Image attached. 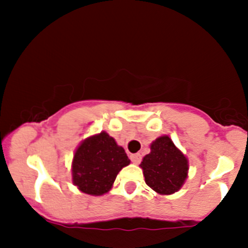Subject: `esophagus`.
Wrapping results in <instances>:
<instances>
[{
	"mask_svg": "<svg viewBox=\"0 0 248 248\" xmlns=\"http://www.w3.org/2000/svg\"><path fill=\"white\" fill-rule=\"evenodd\" d=\"M129 158H131V161L133 162L134 164H138V163H140V161H141V156H140L139 154L131 155V156H129Z\"/></svg>",
	"mask_w": 248,
	"mask_h": 248,
	"instance_id": "1",
	"label": "esophagus"
}]
</instances>
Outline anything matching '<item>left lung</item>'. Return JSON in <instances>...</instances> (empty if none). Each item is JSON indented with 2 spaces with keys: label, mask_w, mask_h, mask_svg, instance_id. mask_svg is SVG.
<instances>
[{
  "label": "left lung",
  "mask_w": 248,
  "mask_h": 248,
  "mask_svg": "<svg viewBox=\"0 0 248 248\" xmlns=\"http://www.w3.org/2000/svg\"><path fill=\"white\" fill-rule=\"evenodd\" d=\"M150 149L140 163L146 185L159 194L177 192L187 179L188 159L168 136L152 141Z\"/></svg>",
  "instance_id": "8db88e82"
}]
</instances>
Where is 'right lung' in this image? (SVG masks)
Instances as JSON below:
<instances>
[{
    "instance_id": "1",
    "label": "right lung",
    "mask_w": 248,
    "mask_h": 248,
    "mask_svg": "<svg viewBox=\"0 0 248 248\" xmlns=\"http://www.w3.org/2000/svg\"><path fill=\"white\" fill-rule=\"evenodd\" d=\"M131 161L124 147L106 132L81 141L72 162L73 184L84 193L102 196L110 191L117 174Z\"/></svg>"
}]
</instances>
